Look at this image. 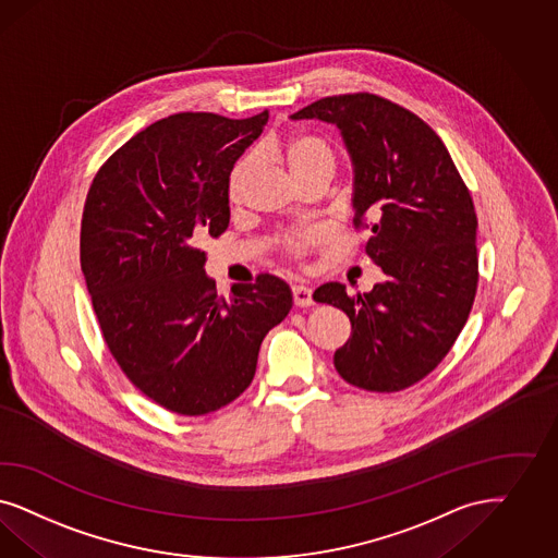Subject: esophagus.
<instances>
[{"mask_svg": "<svg viewBox=\"0 0 558 558\" xmlns=\"http://www.w3.org/2000/svg\"><path fill=\"white\" fill-rule=\"evenodd\" d=\"M292 299L296 307H311L313 305V290L305 284H294L292 287Z\"/></svg>", "mask_w": 558, "mask_h": 558, "instance_id": "34e87169", "label": "esophagus"}]
</instances>
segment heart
I'll use <instances>...</instances> for the list:
<instances>
[{
    "label": "heart",
    "instance_id": "heart-1",
    "mask_svg": "<svg viewBox=\"0 0 558 558\" xmlns=\"http://www.w3.org/2000/svg\"><path fill=\"white\" fill-rule=\"evenodd\" d=\"M269 153L274 158H278L294 179H303L313 173H331L336 171V154L329 146L326 137L311 134V132H296V134L274 140L268 146ZM251 156H245L239 160L231 174V195L234 197L245 177L250 173ZM322 239L319 231H303L287 236V247L292 253H303L308 245L317 243Z\"/></svg>",
    "mask_w": 558,
    "mask_h": 558
}]
</instances>
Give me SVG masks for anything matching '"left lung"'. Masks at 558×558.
Segmentation results:
<instances>
[{"mask_svg":"<svg viewBox=\"0 0 558 558\" xmlns=\"http://www.w3.org/2000/svg\"><path fill=\"white\" fill-rule=\"evenodd\" d=\"M290 119L338 128L354 174V222H371L366 255L385 274L365 294L348 296L340 282L313 292L352 324L336 371L368 391L405 389L441 363L474 303L478 220L470 192L441 137L387 98H322Z\"/></svg>","mask_w":558,"mask_h":558,"instance_id":"8db88e82","label":"left lung"}]
</instances>
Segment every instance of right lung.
<instances>
[{"mask_svg":"<svg viewBox=\"0 0 558 558\" xmlns=\"http://www.w3.org/2000/svg\"><path fill=\"white\" fill-rule=\"evenodd\" d=\"M268 117L160 119L105 162L86 197L80 266L105 342L142 393L183 416L236 400L292 308L289 284L269 274L218 296L197 247L227 231L232 167Z\"/></svg>","mask_w":558,"mask_h":558,"instance_id":"1","label":"right lung"}]
</instances>
